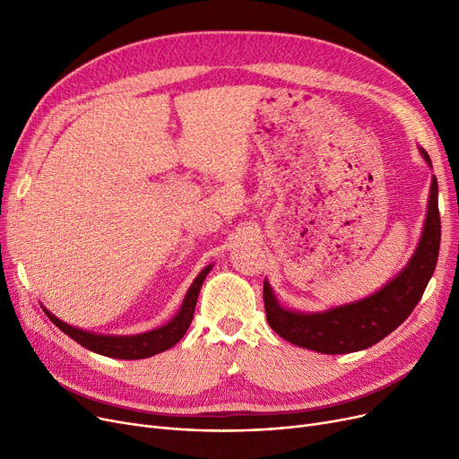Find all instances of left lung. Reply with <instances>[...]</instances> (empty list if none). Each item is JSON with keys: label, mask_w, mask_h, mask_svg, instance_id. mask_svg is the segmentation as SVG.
Here are the masks:
<instances>
[{"label": "left lung", "mask_w": 459, "mask_h": 459, "mask_svg": "<svg viewBox=\"0 0 459 459\" xmlns=\"http://www.w3.org/2000/svg\"><path fill=\"white\" fill-rule=\"evenodd\" d=\"M426 163L431 160L419 149ZM437 178H431L424 230L407 266L365 299L322 312H296L279 305L272 286L264 281V307L270 327L284 341L318 353H351L374 346L411 315L436 272L441 244Z\"/></svg>", "instance_id": "1"}]
</instances>
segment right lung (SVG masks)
Wrapping results in <instances>:
<instances>
[{"instance_id":"add662e5","label":"right lung","mask_w":459,"mask_h":459,"mask_svg":"<svg viewBox=\"0 0 459 459\" xmlns=\"http://www.w3.org/2000/svg\"><path fill=\"white\" fill-rule=\"evenodd\" d=\"M212 270V264L206 266L197 277L193 281V284L189 286V290L182 301L180 310L177 312V316L167 322L165 325L141 333V334H96L91 331H83L80 327L68 325L63 320H59L57 316H54L50 310L44 308V312L63 333H66L72 341H76L78 344H82L83 348L100 353L111 359H147L152 357L156 353H161L169 348H173L182 336L186 334L191 320H193V312H195V305H197V298L201 292L203 281L206 279V275Z\"/></svg>"}]
</instances>
